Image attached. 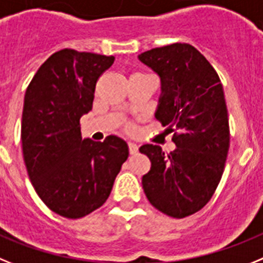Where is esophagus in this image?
Segmentation results:
<instances>
[{"label": "esophagus", "mask_w": 263, "mask_h": 263, "mask_svg": "<svg viewBox=\"0 0 263 263\" xmlns=\"http://www.w3.org/2000/svg\"><path fill=\"white\" fill-rule=\"evenodd\" d=\"M128 149H129V154L131 155H135V154H138V151H139V147L135 143H132V141H129L128 143Z\"/></svg>", "instance_id": "esophagus-1"}]
</instances>
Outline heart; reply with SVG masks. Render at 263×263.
<instances>
[{
    "instance_id": "heart-1",
    "label": "heart",
    "mask_w": 263,
    "mask_h": 263,
    "mask_svg": "<svg viewBox=\"0 0 263 263\" xmlns=\"http://www.w3.org/2000/svg\"><path fill=\"white\" fill-rule=\"evenodd\" d=\"M128 128H131V127H128Z\"/></svg>"
}]
</instances>
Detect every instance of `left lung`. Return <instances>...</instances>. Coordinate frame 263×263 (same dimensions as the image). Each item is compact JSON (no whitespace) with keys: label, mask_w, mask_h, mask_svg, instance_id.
Segmentation results:
<instances>
[{"label":"left lung","mask_w":263,"mask_h":263,"mask_svg":"<svg viewBox=\"0 0 263 263\" xmlns=\"http://www.w3.org/2000/svg\"><path fill=\"white\" fill-rule=\"evenodd\" d=\"M161 78L156 119L173 132L176 149L145 144L151 170L141 179L148 201L173 218L209 202L222 177L230 143L229 118L220 77L197 49L172 43L139 55Z\"/></svg>","instance_id":"8db88e82"}]
</instances>
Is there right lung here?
<instances>
[{
  "label": "right lung",
  "instance_id": "right-lung-1",
  "mask_svg": "<svg viewBox=\"0 0 263 263\" xmlns=\"http://www.w3.org/2000/svg\"><path fill=\"white\" fill-rule=\"evenodd\" d=\"M115 58L63 49L45 61L29 83L22 111V154L43 204L66 218H82L108 198L128 157L118 136L82 139L81 118L92 109L100 75Z\"/></svg>",
  "mask_w": 263,
  "mask_h": 263
}]
</instances>
